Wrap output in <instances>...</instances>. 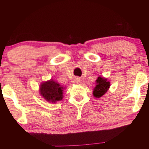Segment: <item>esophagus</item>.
<instances>
[{
    "mask_svg": "<svg viewBox=\"0 0 149 149\" xmlns=\"http://www.w3.org/2000/svg\"><path fill=\"white\" fill-rule=\"evenodd\" d=\"M79 82H80V79H79V78H77L76 79H75V83H79Z\"/></svg>",
    "mask_w": 149,
    "mask_h": 149,
    "instance_id": "esophagus-1",
    "label": "esophagus"
}]
</instances>
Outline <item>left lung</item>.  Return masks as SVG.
I'll return each mask as SVG.
<instances>
[{"label": "left lung", "mask_w": 149, "mask_h": 149, "mask_svg": "<svg viewBox=\"0 0 149 149\" xmlns=\"http://www.w3.org/2000/svg\"><path fill=\"white\" fill-rule=\"evenodd\" d=\"M96 85L93 91V95L95 97H100L104 95L110 87V82L104 77H97L95 81Z\"/></svg>", "instance_id": "8db88e82"}]
</instances>
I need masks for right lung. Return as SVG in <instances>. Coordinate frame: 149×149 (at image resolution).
I'll return each mask as SVG.
<instances>
[{
    "label": "right lung",
    "mask_w": 149,
    "mask_h": 149,
    "mask_svg": "<svg viewBox=\"0 0 149 149\" xmlns=\"http://www.w3.org/2000/svg\"><path fill=\"white\" fill-rule=\"evenodd\" d=\"M63 87L56 81L50 79L49 81L42 83L40 85L39 92L46 101L55 103L63 98Z\"/></svg>",
    "instance_id": "obj_1"
}]
</instances>
